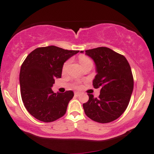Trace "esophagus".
Instances as JSON below:
<instances>
[{
    "label": "esophagus",
    "instance_id": "esophagus-1",
    "mask_svg": "<svg viewBox=\"0 0 154 154\" xmlns=\"http://www.w3.org/2000/svg\"><path fill=\"white\" fill-rule=\"evenodd\" d=\"M80 94H81V93H79V92H75V96L78 97V96H79V95H80Z\"/></svg>",
    "mask_w": 154,
    "mask_h": 154
}]
</instances>
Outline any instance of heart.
<instances>
[{
  "label": "heart",
  "mask_w": 154,
  "mask_h": 154,
  "mask_svg": "<svg viewBox=\"0 0 154 154\" xmlns=\"http://www.w3.org/2000/svg\"><path fill=\"white\" fill-rule=\"evenodd\" d=\"M79 63H80L81 66H85V65H88V64L93 65V61H92V60L86 56H83V55H82V56H79ZM69 63V61H66V62L64 63V65H63V71H64V70H66L67 66H68Z\"/></svg>",
  "instance_id": "1"
}]
</instances>
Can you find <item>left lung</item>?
I'll list each match as a JSON object with an SVG mask.
<instances>
[{
	"label": "left lung",
	"mask_w": 154,
	"mask_h": 154,
	"mask_svg": "<svg viewBox=\"0 0 154 154\" xmlns=\"http://www.w3.org/2000/svg\"><path fill=\"white\" fill-rule=\"evenodd\" d=\"M85 55L94 61L96 75L93 85L100 91L98 98L88 94L89 100L83 103L85 113L97 122H111L125 112L130 102L134 86L131 68L125 56L109 48L90 49Z\"/></svg>",
	"instance_id": "obj_1"
}]
</instances>
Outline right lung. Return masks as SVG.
Returning a JSON list of instances; mask_svg holds the SVG:
<instances>
[{
	"label": "right lung",
	"instance_id": "add662e5",
	"mask_svg": "<svg viewBox=\"0 0 154 154\" xmlns=\"http://www.w3.org/2000/svg\"><path fill=\"white\" fill-rule=\"evenodd\" d=\"M79 51L51 45L38 48L26 56L19 74L21 95L26 110L37 119L51 122L65 114L73 91L54 93L51 88L55 79L61 78L63 63Z\"/></svg>",
	"mask_w": 154,
	"mask_h": 154
}]
</instances>
